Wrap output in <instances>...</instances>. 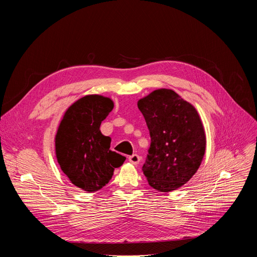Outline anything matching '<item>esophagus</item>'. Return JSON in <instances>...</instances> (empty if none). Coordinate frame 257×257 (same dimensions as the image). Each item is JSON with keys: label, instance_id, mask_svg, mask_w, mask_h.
<instances>
[{"label": "esophagus", "instance_id": "obj_1", "mask_svg": "<svg viewBox=\"0 0 257 257\" xmlns=\"http://www.w3.org/2000/svg\"><path fill=\"white\" fill-rule=\"evenodd\" d=\"M129 161L132 165H139L140 161H141V157L138 154H133L131 156H129Z\"/></svg>", "mask_w": 257, "mask_h": 257}]
</instances>
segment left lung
Returning <instances> with one entry per match:
<instances>
[{"label":"left lung","mask_w":257,"mask_h":257,"mask_svg":"<svg viewBox=\"0 0 257 257\" xmlns=\"http://www.w3.org/2000/svg\"><path fill=\"white\" fill-rule=\"evenodd\" d=\"M150 132L151 145L143 172L159 192L185 184L198 171L206 147L196 108L172 89L152 91L138 102Z\"/></svg>","instance_id":"8db88e82"}]
</instances>
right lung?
I'll return each mask as SVG.
<instances>
[{
	"label": "right lung",
	"instance_id": "add662e5",
	"mask_svg": "<svg viewBox=\"0 0 257 257\" xmlns=\"http://www.w3.org/2000/svg\"><path fill=\"white\" fill-rule=\"evenodd\" d=\"M112 109L109 98L85 96L67 108L56 133L58 164L71 182L85 192L101 190L126 159L109 149L111 139L100 130Z\"/></svg>",
	"mask_w": 257,
	"mask_h": 257
}]
</instances>
